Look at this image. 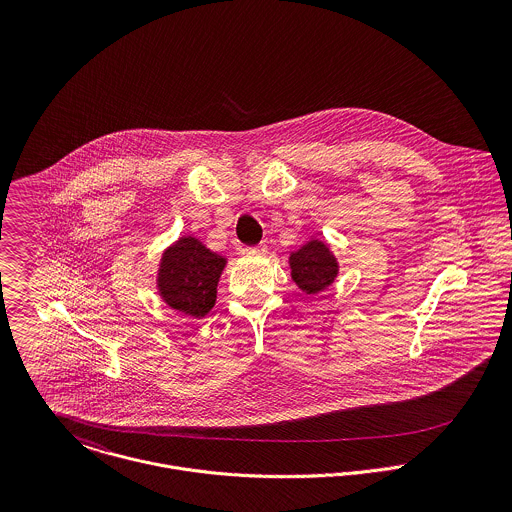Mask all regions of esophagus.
Returning a JSON list of instances; mask_svg holds the SVG:
<instances>
[{
    "mask_svg": "<svg viewBox=\"0 0 512 512\" xmlns=\"http://www.w3.org/2000/svg\"><path fill=\"white\" fill-rule=\"evenodd\" d=\"M244 252H246V256H252V258H260V256H266V254H268V248H266V244H258V246L246 248Z\"/></svg>",
    "mask_w": 512,
    "mask_h": 512,
    "instance_id": "34e87169",
    "label": "esophagus"
}]
</instances>
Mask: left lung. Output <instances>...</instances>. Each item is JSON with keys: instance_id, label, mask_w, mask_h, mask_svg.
<instances>
[{"instance_id": "1", "label": "left lung", "mask_w": 512, "mask_h": 512, "mask_svg": "<svg viewBox=\"0 0 512 512\" xmlns=\"http://www.w3.org/2000/svg\"><path fill=\"white\" fill-rule=\"evenodd\" d=\"M295 286L307 295H317L331 288L339 276V260L331 246L319 238L311 236L288 258Z\"/></svg>"}]
</instances>
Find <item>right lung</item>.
I'll return each mask as SVG.
<instances>
[{
	"mask_svg": "<svg viewBox=\"0 0 512 512\" xmlns=\"http://www.w3.org/2000/svg\"><path fill=\"white\" fill-rule=\"evenodd\" d=\"M226 256L207 248L193 234L169 244L157 264L155 288L161 301L183 315L203 319L217 303Z\"/></svg>",
	"mask_w": 512,
	"mask_h": 512,
	"instance_id": "obj_1",
	"label": "right lung"
}]
</instances>
